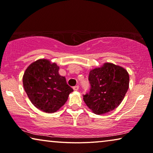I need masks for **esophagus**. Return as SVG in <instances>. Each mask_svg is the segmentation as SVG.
<instances>
[{"label": "esophagus", "instance_id": "esophagus-1", "mask_svg": "<svg viewBox=\"0 0 153 153\" xmlns=\"http://www.w3.org/2000/svg\"><path fill=\"white\" fill-rule=\"evenodd\" d=\"M79 88V85H75V86L73 87V89H74V91H78Z\"/></svg>", "mask_w": 153, "mask_h": 153}]
</instances>
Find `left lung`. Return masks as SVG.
Here are the masks:
<instances>
[{
  "mask_svg": "<svg viewBox=\"0 0 153 153\" xmlns=\"http://www.w3.org/2000/svg\"><path fill=\"white\" fill-rule=\"evenodd\" d=\"M89 91L83 95L88 107L94 114L108 113L120 105L129 88V74L124 68L105 63L89 73Z\"/></svg>",
  "mask_w": 153,
  "mask_h": 153,
  "instance_id": "left-lung-1",
  "label": "left lung"
}]
</instances>
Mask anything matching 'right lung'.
I'll return each instance as SVG.
<instances>
[{"mask_svg":"<svg viewBox=\"0 0 153 153\" xmlns=\"http://www.w3.org/2000/svg\"><path fill=\"white\" fill-rule=\"evenodd\" d=\"M59 67L46 59L33 62L23 76L25 91L35 107L53 113L63 106L73 89L58 74Z\"/></svg>","mask_w":153,"mask_h":153,"instance_id":"1","label":"right lung"}]
</instances>
